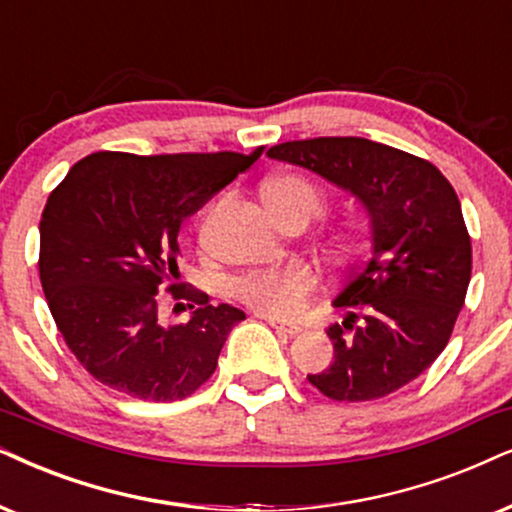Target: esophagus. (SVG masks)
Returning <instances> with one entry per match:
<instances>
[{"mask_svg":"<svg viewBox=\"0 0 512 512\" xmlns=\"http://www.w3.org/2000/svg\"><path fill=\"white\" fill-rule=\"evenodd\" d=\"M267 323L271 328H274L276 333H281V335H297L302 331L300 326H295V323H286V321H281V319H271V316H267Z\"/></svg>","mask_w":512,"mask_h":512,"instance_id":"1","label":"esophagus"}]
</instances>
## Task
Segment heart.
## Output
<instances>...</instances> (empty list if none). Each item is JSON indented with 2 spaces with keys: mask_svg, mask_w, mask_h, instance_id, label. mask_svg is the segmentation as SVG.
Returning <instances> with one entry per match:
<instances>
[{
  "mask_svg": "<svg viewBox=\"0 0 512 512\" xmlns=\"http://www.w3.org/2000/svg\"><path fill=\"white\" fill-rule=\"evenodd\" d=\"M264 200L288 226L309 222L326 210V193L300 174H281L267 181ZM316 288H319V271L304 262L257 269L234 281V295L238 300L271 319H290L300 314Z\"/></svg>",
  "mask_w": 512,
  "mask_h": 512,
  "instance_id": "b5f03b06",
  "label": "heart"
}]
</instances>
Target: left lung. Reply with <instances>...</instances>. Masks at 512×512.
Returning <instances> with one entry per match:
<instances>
[{
    "mask_svg": "<svg viewBox=\"0 0 512 512\" xmlns=\"http://www.w3.org/2000/svg\"><path fill=\"white\" fill-rule=\"evenodd\" d=\"M269 158L352 191L371 215V248L335 297L349 312L326 331L333 364L307 380L333 401L397 392L442 354L468 293L472 245L454 186L430 160L361 137L286 141Z\"/></svg>",
    "mask_w": 512,
    "mask_h": 512,
    "instance_id": "obj_1",
    "label": "left lung"
}]
</instances>
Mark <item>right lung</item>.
I'll return each instance as SVG.
<instances>
[{
  "label": "right lung",
  "mask_w": 512,
  "mask_h": 512,
  "mask_svg": "<svg viewBox=\"0 0 512 512\" xmlns=\"http://www.w3.org/2000/svg\"><path fill=\"white\" fill-rule=\"evenodd\" d=\"M243 155L99 151L70 167L40 219V281L56 328L84 371L144 401L191 397L245 319L231 304L167 281L177 276L179 226L212 193L260 160ZM165 287L194 316L163 327Z\"/></svg>",
  "instance_id": "right-lung-1"
}]
</instances>
